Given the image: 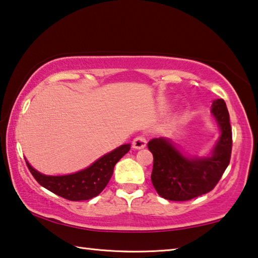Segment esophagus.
Wrapping results in <instances>:
<instances>
[{"mask_svg": "<svg viewBox=\"0 0 258 258\" xmlns=\"http://www.w3.org/2000/svg\"><path fill=\"white\" fill-rule=\"evenodd\" d=\"M146 138L144 136H137L133 141V147L136 150H142L146 146Z\"/></svg>", "mask_w": 258, "mask_h": 258, "instance_id": "esophagus-1", "label": "esophagus"}]
</instances>
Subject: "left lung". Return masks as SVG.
Wrapping results in <instances>:
<instances>
[{
    "mask_svg": "<svg viewBox=\"0 0 258 258\" xmlns=\"http://www.w3.org/2000/svg\"><path fill=\"white\" fill-rule=\"evenodd\" d=\"M212 114L221 135L207 157L184 155L167 138L149 142L147 147L153 154L151 179L160 197L170 201L191 200L212 191L224 174L232 151V129L225 101L214 100Z\"/></svg>",
    "mask_w": 258,
    "mask_h": 258,
    "instance_id": "obj_1",
    "label": "left lung"
}]
</instances>
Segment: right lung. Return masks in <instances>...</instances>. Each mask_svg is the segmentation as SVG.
Instances as JSON below:
<instances>
[{
    "label": "right lung",
    "instance_id": "add662e5",
    "mask_svg": "<svg viewBox=\"0 0 258 258\" xmlns=\"http://www.w3.org/2000/svg\"><path fill=\"white\" fill-rule=\"evenodd\" d=\"M130 146V144L121 145L99 158L88 168L70 175H43L35 170L27 160L26 164L37 183L50 192L71 201L90 200L98 196L108 184L113 175L114 166L124 154L128 153Z\"/></svg>",
    "mask_w": 258,
    "mask_h": 258
}]
</instances>
